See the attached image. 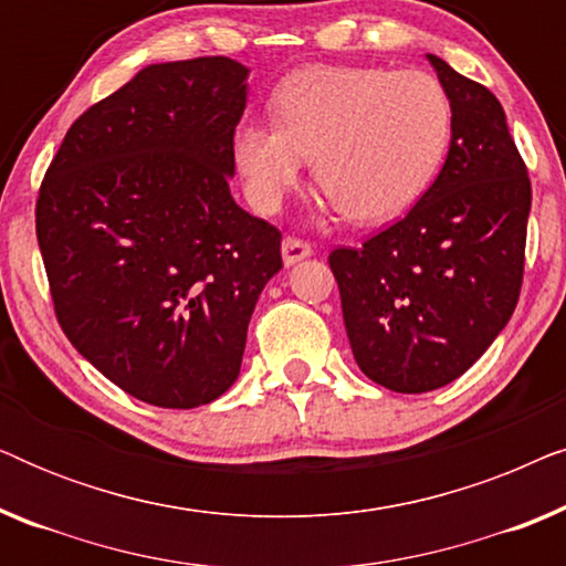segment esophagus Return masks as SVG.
<instances>
[{
  "instance_id": "1",
  "label": "esophagus",
  "mask_w": 566,
  "mask_h": 566,
  "mask_svg": "<svg viewBox=\"0 0 566 566\" xmlns=\"http://www.w3.org/2000/svg\"><path fill=\"white\" fill-rule=\"evenodd\" d=\"M281 252H283V262L285 265H296V262L312 258V244L301 242V239H293V237H285L283 244H281Z\"/></svg>"
}]
</instances>
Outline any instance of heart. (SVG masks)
Segmentation results:
<instances>
[{"label": "heart", "instance_id": "1", "mask_svg": "<svg viewBox=\"0 0 566 566\" xmlns=\"http://www.w3.org/2000/svg\"><path fill=\"white\" fill-rule=\"evenodd\" d=\"M275 123H242L234 165L250 203L273 213L298 185L304 159L345 219L386 223L412 208L443 165L453 111L428 72L314 64L270 99Z\"/></svg>", "mask_w": 566, "mask_h": 566}]
</instances>
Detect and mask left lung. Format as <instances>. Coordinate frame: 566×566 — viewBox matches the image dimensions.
Segmentation results:
<instances>
[{"mask_svg":"<svg viewBox=\"0 0 566 566\" xmlns=\"http://www.w3.org/2000/svg\"><path fill=\"white\" fill-rule=\"evenodd\" d=\"M428 61L453 111L443 169L405 219L329 254L355 363L399 394L455 381L505 329L531 213L528 169L500 99Z\"/></svg>","mask_w":566,"mask_h":566,"instance_id":"8db88e82","label":"left lung"}]
</instances>
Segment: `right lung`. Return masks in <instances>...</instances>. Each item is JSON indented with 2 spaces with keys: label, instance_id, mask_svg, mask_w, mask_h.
<instances>
[{
  "label": "right lung",
  "instance_id": "obj_1",
  "mask_svg": "<svg viewBox=\"0 0 566 566\" xmlns=\"http://www.w3.org/2000/svg\"><path fill=\"white\" fill-rule=\"evenodd\" d=\"M250 69L149 64L74 120L35 206L53 308L82 358L165 409L219 399L281 231L231 198Z\"/></svg>",
  "mask_w": 566,
  "mask_h": 566
}]
</instances>
